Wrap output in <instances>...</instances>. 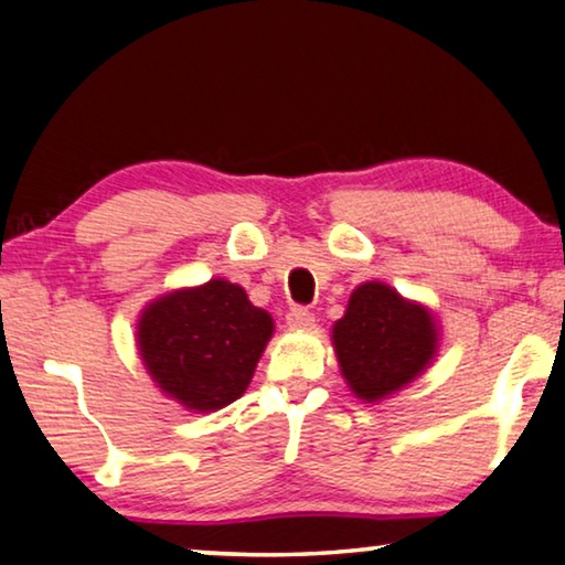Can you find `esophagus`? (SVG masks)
<instances>
[{
  "mask_svg": "<svg viewBox=\"0 0 565 565\" xmlns=\"http://www.w3.org/2000/svg\"><path fill=\"white\" fill-rule=\"evenodd\" d=\"M286 322H289L291 328L305 330V328H312V324H315V315L305 307H294V309H289V312H286Z\"/></svg>",
  "mask_w": 565,
  "mask_h": 565,
  "instance_id": "obj_1",
  "label": "esophagus"
}]
</instances>
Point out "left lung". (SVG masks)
I'll return each instance as SVG.
<instances>
[{
	"mask_svg": "<svg viewBox=\"0 0 565 565\" xmlns=\"http://www.w3.org/2000/svg\"><path fill=\"white\" fill-rule=\"evenodd\" d=\"M332 345L345 384L363 402L407 386L438 353V322L417 301L381 281H365L332 324Z\"/></svg>",
	"mask_w": 565,
	"mask_h": 565,
	"instance_id": "1",
	"label": "left lung"
}]
</instances>
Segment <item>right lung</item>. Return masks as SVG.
Wrapping results in <instances>:
<instances>
[{"label": "right lung", "mask_w": 565, "mask_h": 565, "mask_svg": "<svg viewBox=\"0 0 565 565\" xmlns=\"http://www.w3.org/2000/svg\"><path fill=\"white\" fill-rule=\"evenodd\" d=\"M271 335V315L225 279L163 294L138 320V351L150 379L194 412L241 399Z\"/></svg>", "instance_id": "1"}]
</instances>
